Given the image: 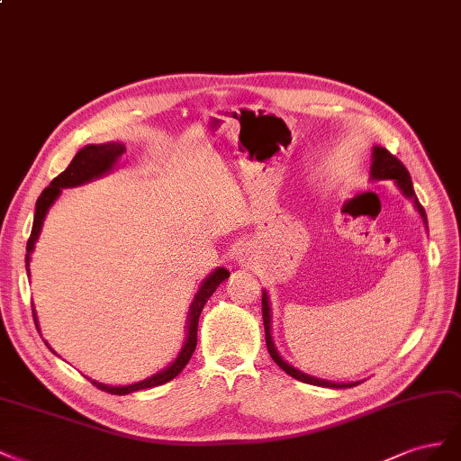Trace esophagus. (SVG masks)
I'll return each mask as SVG.
<instances>
[{"label": "esophagus", "instance_id": "obj_1", "mask_svg": "<svg viewBox=\"0 0 461 461\" xmlns=\"http://www.w3.org/2000/svg\"><path fill=\"white\" fill-rule=\"evenodd\" d=\"M238 258H240V262H247L249 260V253L245 251V249H241V251L238 253Z\"/></svg>", "mask_w": 461, "mask_h": 461}]
</instances>
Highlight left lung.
Wrapping results in <instances>:
<instances>
[{"label": "left lung", "instance_id": "left-lung-1", "mask_svg": "<svg viewBox=\"0 0 461 461\" xmlns=\"http://www.w3.org/2000/svg\"><path fill=\"white\" fill-rule=\"evenodd\" d=\"M371 179L375 181H380V179H393V183H396L398 189L407 196V199H411L417 212L420 214V218H423L425 226H427V214H425V208L419 204L417 196H415V191H413V183H411V176L410 172H407V167L398 160L396 156L390 154L386 149L383 147H375L373 149V164H371ZM262 321H265V334H267V348H268V353L270 357L274 359V363L280 366L282 371H285L289 376H294L297 380H301V383L305 384H314V386H326V388H351V386H357V383H330V380H322V378H314L311 375H305L301 373L299 369H295V366H292L289 363H285L278 351H276V346H274V339H272V328H270V303H268V295L267 292H262Z\"/></svg>", "mask_w": 461, "mask_h": 461}]
</instances>
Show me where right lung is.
Instances as JSON below:
<instances>
[{
    "label": "right lung",
    "instance_id": "1",
    "mask_svg": "<svg viewBox=\"0 0 461 461\" xmlns=\"http://www.w3.org/2000/svg\"><path fill=\"white\" fill-rule=\"evenodd\" d=\"M125 152V147L120 142H108V144H86L85 149L78 150L75 154V158L71 160V164L68 166L65 172H61L54 181L50 183V185L42 191V194L38 196L36 201V212H34V223H32V231H31V238L29 243H26V272L31 274V255L34 251V243L38 241V235H41L42 230V223L44 218L48 214L50 206L56 203V199L59 196L61 189L65 187H77V185H83V183L90 181V179H96L104 174H108L110 169L115 166V162L120 160L122 154ZM230 276V272L226 268H216L212 274L206 276V280L203 282V285L199 287V292H196L193 303L189 307V321H187V338H185V344H183L179 355L176 357V361L166 366L164 371L152 375L150 378H144L140 383L135 384H127V386H108V384H102L96 383V380H92V384L96 388L108 392V393H115V396H125V393L131 392H137V390H144V388H154V386H160L169 383V380L176 378L183 369H185V365L189 363L191 355L196 348V328H199V317H201V311L206 305V301L210 299L216 292V287L226 280ZM32 317H34V324H36V330L41 332V328H38V319H36V311L32 307ZM48 346V341H46ZM50 348V346H48ZM51 349V348H50ZM54 351V349H51ZM56 353V351H54Z\"/></svg>",
    "mask_w": 461,
    "mask_h": 461
}]
</instances>
